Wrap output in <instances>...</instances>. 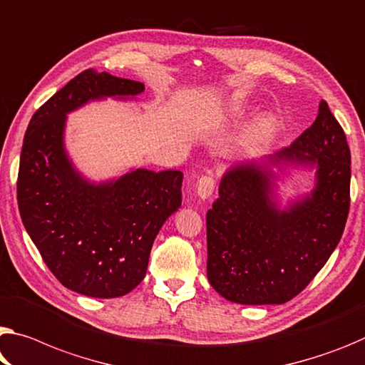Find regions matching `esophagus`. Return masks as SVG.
Returning a JSON list of instances; mask_svg holds the SVG:
<instances>
[{
  "instance_id": "34e87169",
  "label": "esophagus",
  "mask_w": 365,
  "mask_h": 365,
  "mask_svg": "<svg viewBox=\"0 0 365 365\" xmlns=\"http://www.w3.org/2000/svg\"><path fill=\"white\" fill-rule=\"evenodd\" d=\"M216 190V180H214L212 175H203L200 177L198 183H196V193L201 200L210 198V196L214 193Z\"/></svg>"
}]
</instances>
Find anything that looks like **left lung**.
Returning <instances> with one entry per match:
<instances>
[{
    "label": "left lung",
    "mask_w": 365,
    "mask_h": 365,
    "mask_svg": "<svg viewBox=\"0 0 365 365\" xmlns=\"http://www.w3.org/2000/svg\"><path fill=\"white\" fill-rule=\"evenodd\" d=\"M271 160L317 164L310 198L279 211L268 173L239 165L225 173L206 212L207 279L237 304H284L302 292L336 248L349 214L351 153L325 101L312 126Z\"/></svg>",
    "instance_id": "obj_1"
}]
</instances>
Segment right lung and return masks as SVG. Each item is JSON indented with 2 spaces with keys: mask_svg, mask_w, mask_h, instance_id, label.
<instances>
[{
  "mask_svg": "<svg viewBox=\"0 0 365 365\" xmlns=\"http://www.w3.org/2000/svg\"><path fill=\"white\" fill-rule=\"evenodd\" d=\"M143 83L79 73L27 126L17 173L21 219L63 286L89 297H120L146 276L153 242L182 205L180 170L138 169L106 185L84 182L63 151L65 115L102 96H135Z\"/></svg>",
  "mask_w": 365,
  "mask_h": 365,
  "instance_id": "obj_1",
  "label": "right lung"
}]
</instances>
